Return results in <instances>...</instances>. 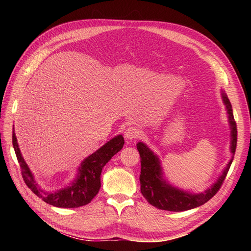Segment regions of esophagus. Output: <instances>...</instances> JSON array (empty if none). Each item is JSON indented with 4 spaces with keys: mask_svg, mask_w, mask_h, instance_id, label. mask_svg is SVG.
Segmentation results:
<instances>
[{
    "mask_svg": "<svg viewBox=\"0 0 251 251\" xmlns=\"http://www.w3.org/2000/svg\"><path fill=\"white\" fill-rule=\"evenodd\" d=\"M124 135L127 139H138V138H140L141 136V130L138 128L137 126H129L126 128Z\"/></svg>",
    "mask_w": 251,
    "mask_h": 251,
    "instance_id": "esophagus-1",
    "label": "esophagus"
}]
</instances>
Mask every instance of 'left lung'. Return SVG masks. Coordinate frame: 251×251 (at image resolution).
<instances>
[{
	"label": "left lung",
	"instance_id": "obj_1",
	"mask_svg": "<svg viewBox=\"0 0 251 251\" xmlns=\"http://www.w3.org/2000/svg\"><path fill=\"white\" fill-rule=\"evenodd\" d=\"M222 98L223 102L226 105L228 121H230L231 125V151L234 155L237 145L236 122L234 120L230 100L227 99L225 93H222ZM137 149L141 157V173L139 178L141 193L152 206L158 208V209L168 211H185L193 209V208L204 205L211 197H214L217 192L220 190L222 183L225 182V179L234 158V156H232L231 161L228 162L226 169L223 170L222 175L210 189L205 191L204 193L191 194L176 189L165 182L162 178V168L157 156L154 155L153 152L145 143H138Z\"/></svg>",
	"mask_w": 251,
	"mask_h": 251
}]
</instances>
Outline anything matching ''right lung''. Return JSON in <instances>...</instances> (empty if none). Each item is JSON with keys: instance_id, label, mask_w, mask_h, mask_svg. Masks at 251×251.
I'll use <instances>...</instances> for the list:
<instances>
[{"instance_id": "1", "label": "right lung", "mask_w": 251, "mask_h": 251, "mask_svg": "<svg viewBox=\"0 0 251 251\" xmlns=\"http://www.w3.org/2000/svg\"><path fill=\"white\" fill-rule=\"evenodd\" d=\"M124 143V138L122 135L116 136L109 142H106L99 150L84 159L78 168L77 178L74 180L71 185L57 191L55 193H49V192L42 190L35 182L33 175L30 172L28 165L24 161V157L21 156L17 138L13 131V147L20 165L21 175H23L25 183L35 195L40 196L47 204L60 208H77L90 202V201L97 195L101 186L100 175L102 168L117 152L122 150Z\"/></svg>"}]
</instances>
